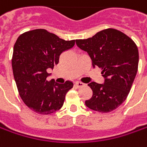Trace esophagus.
Returning a JSON list of instances; mask_svg holds the SVG:
<instances>
[{"label": "esophagus", "instance_id": "34e87169", "mask_svg": "<svg viewBox=\"0 0 147 147\" xmlns=\"http://www.w3.org/2000/svg\"><path fill=\"white\" fill-rule=\"evenodd\" d=\"M74 85H75L76 88H82V87L84 86V84H83L81 82H75V84Z\"/></svg>", "mask_w": 147, "mask_h": 147}]
</instances>
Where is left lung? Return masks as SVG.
<instances>
[{
    "mask_svg": "<svg viewBox=\"0 0 147 147\" xmlns=\"http://www.w3.org/2000/svg\"><path fill=\"white\" fill-rule=\"evenodd\" d=\"M78 48L86 51L93 68L102 69L104 84L92 82V96L85 101L88 108L109 113L126 100L137 73L139 54L134 41L115 29L101 30L91 38L76 40Z\"/></svg>",
    "mask_w": 147,
    "mask_h": 147,
    "instance_id": "8db88e82",
    "label": "left lung"
}]
</instances>
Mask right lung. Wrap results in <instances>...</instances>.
I'll return each instance as SVG.
<instances>
[{
    "label": "right lung",
    "mask_w": 147,
    "mask_h": 147,
    "mask_svg": "<svg viewBox=\"0 0 147 147\" xmlns=\"http://www.w3.org/2000/svg\"><path fill=\"white\" fill-rule=\"evenodd\" d=\"M74 44L75 40H64L44 29L27 31L18 37L11 60L13 74L20 98L32 111L49 115L62 107L74 84L48 81V70L53 69L60 55Z\"/></svg>",
    "instance_id": "right-lung-1"
}]
</instances>
